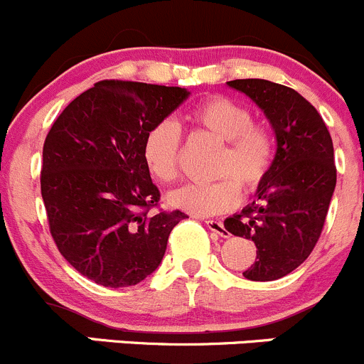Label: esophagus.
Instances as JSON below:
<instances>
[{
	"instance_id": "1",
	"label": "esophagus",
	"mask_w": 364,
	"mask_h": 364,
	"mask_svg": "<svg viewBox=\"0 0 364 364\" xmlns=\"http://www.w3.org/2000/svg\"><path fill=\"white\" fill-rule=\"evenodd\" d=\"M205 227H208L211 232L218 234V236H222V237L229 236V230L223 227V223L220 222V220H205Z\"/></svg>"
}]
</instances>
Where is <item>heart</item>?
Instances as JSON below:
<instances>
[{"mask_svg":"<svg viewBox=\"0 0 364 364\" xmlns=\"http://www.w3.org/2000/svg\"><path fill=\"white\" fill-rule=\"evenodd\" d=\"M188 121L199 130L222 141L215 164L218 181L188 183L168 193L172 208L197 216L220 215L237 204L241 190L259 188L274 159V139L264 123L253 121L247 105L225 97L204 100L190 112ZM181 134L172 121L153 124L142 141V160L149 174L160 183L178 178Z\"/></svg>","mask_w":364,"mask_h":364,"instance_id":"1","label":"heart"}]
</instances>
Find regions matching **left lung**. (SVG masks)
I'll list each match as a JSON object with an SVG mask.
<instances>
[{
    "label": "left lung",
    "instance_id": "obj_1",
    "mask_svg": "<svg viewBox=\"0 0 364 364\" xmlns=\"http://www.w3.org/2000/svg\"><path fill=\"white\" fill-rule=\"evenodd\" d=\"M227 84L266 114L277 135V155L255 200L223 225L257 247V260L243 277L278 280L301 266L321 237L336 186L331 135L317 109L292 87L264 79Z\"/></svg>",
    "mask_w": 364,
    "mask_h": 364
}]
</instances>
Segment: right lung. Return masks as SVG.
I'll list each match as a JSON object with an SVG mask.
<instances>
[{"instance_id": "add662e5", "label": "right lung", "mask_w": 364, "mask_h": 364, "mask_svg": "<svg viewBox=\"0 0 364 364\" xmlns=\"http://www.w3.org/2000/svg\"><path fill=\"white\" fill-rule=\"evenodd\" d=\"M185 87L100 80L72 100L43 142L40 186L61 255L104 287L137 285L160 266L171 230L188 218L156 211L142 141L188 98Z\"/></svg>"}]
</instances>
